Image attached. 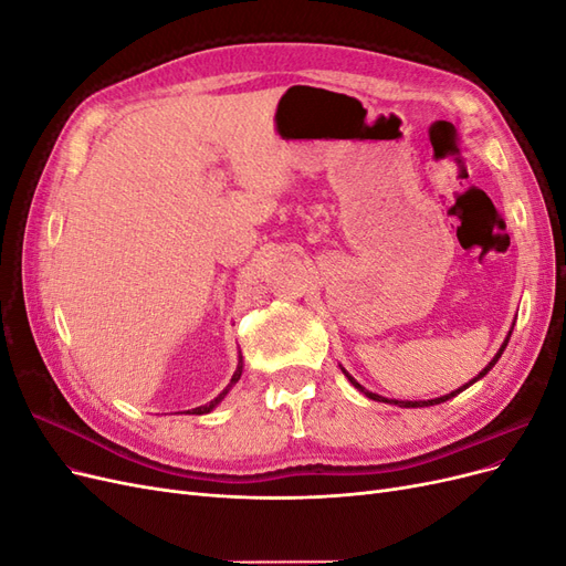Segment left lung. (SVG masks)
<instances>
[{"label":"left lung","mask_w":566,"mask_h":566,"mask_svg":"<svg viewBox=\"0 0 566 566\" xmlns=\"http://www.w3.org/2000/svg\"><path fill=\"white\" fill-rule=\"evenodd\" d=\"M510 335H512V328H510V333H507V337H505V342H503V345H501V349H499V354H495L493 358H491V361H489V366L482 370V373H479L476 375V378H472L468 385H462L460 389H455V391H451V394H443V397H437V399H427V401H397V399H394V401H389V399H385V397H378V394H373V391H368L364 385H358L354 378H352V375L345 370V368H342V373H345L347 375V378H349V382L358 389V391H364L366 394V397L368 399H373V401H385V403H394V406H401V408H424V406H437V403H443V401H449V399H453L455 397V394H460L462 389H468L470 385H474L476 380H482L484 378V375L495 366V361H499V358H501V354L505 352V347H507V339H510Z\"/></svg>","instance_id":"left-lung-1"}]
</instances>
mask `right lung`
Segmentation results:
<instances>
[{
  "instance_id": "right-lung-1",
  "label": "right lung",
  "mask_w": 566,
  "mask_h": 566,
  "mask_svg": "<svg viewBox=\"0 0 566 566\" xmlns=\"http://www.w3.org/2000/svg\"><path fill=\"white\" fill-rule=\"evenodd\" d=\"M241 373H243V361L241 364H238V368H235V373H233V378H231V382H229V387L224 389V391H221L219 394V397L214 399V401H210V403H205V406H198V408H193V410H188V413H193V416H202V413H210V410L221 401V399H224L227 397V394H229V389L238 382V380H241Z\"/></svg>"
}]
</instances>
